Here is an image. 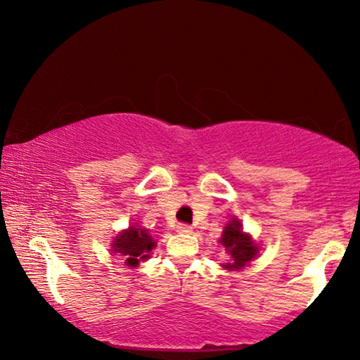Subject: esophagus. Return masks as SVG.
<instances>
[{"instance_id":"obj_1","label":"esophagus","mask_w":360,"mask_h":360,"mask_svg":"<svg viewBox=\"0 0 360 360\" xmlns=\"http://www.w3.org/2000/svg\"><path fill=\"white\" fill-rule=\"evenodd\" d=\"M176 231L181 234H190L191 233V226L190 224H185V223H180L176 226Z\"/></svg>"}]
</instances>
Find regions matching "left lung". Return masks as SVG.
Returning <instances> with one entry per match:
<instances>
[{
	"label": "left lung",
	"mask_w": 360,
	"mask_h": 360,
	"mask_svg": "<svg viewBox=\"0 0 360 360\" xmlns=\"http://www.w3.org/2000/svg\"><path fill=\"white\" fill-rule=\"evenodd\" d=\"M221 244L224 245L226 250H228L231 255L229 264L224 265V267L229 270L243 269L244 265L250 262V260L255 257V254H257V248H255L250 236L243 233L240 223L236 219L231 221V223L224 228Z\"/></svg>",
	"instance_id": "1"
}]
</instances>
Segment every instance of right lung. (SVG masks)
I'll list each match as a JSON object with an SVG mask.
<instances>
[{"instance_id": "1", "label": "right lung", "mask_w": 360, "mask_h": 360, "mask_svg": "<svg viewBox=\"0 0 360 360\" xmlns=\"http://www.w3.org/2000/svg\"><path fill=\"white\" fill-rule=\"evenodd\" d=\"M155 248L154 239L147 234L146 229L141 228H129L124 233L117 236L115 244H112V250L120 252L121 255H126L127 265H137L139 260H144L149 257L152 249Z\"/></svg>"}]
</instances>
